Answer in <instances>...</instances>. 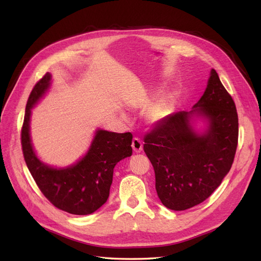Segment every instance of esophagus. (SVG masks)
I'll return each mask as SVG.
<instances>
[{
	"mask_svg": "<svg viewBox=\"0 0 261 261\" xmlns=\"http://www.w3.org/2000/svg\"><path fill=\"white\" fill-rule=\"evenodd\" d=\"M132 147L134 149V151L139 153L141 150H143V141H141L140 138L138 137H134L132 141Z\"/></svg>",
	"mask_w": 261,
	"mask_h": 261,
	"instance_id": "obj_1",
	"label": "esophagus"
}]
</instances>
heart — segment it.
I'll return each instance as SVG.
<instances>
[{"label": "heart", "instance_id": "heart-1", "mask_svg": "<svg viewBox=\"0 0 261 261\" xmlns=\"http://www.w3.org/2000/svg\"><path fill=\"white\" fill-rule=\"evenodd\" d=\"M169 111V105L168 102L163 100L161 102H159L155 107L152 108L151 111H150L149 117L151 118L152 121H159L161 118H163L165 115H167Z\"/></svg>", "mask_w": 261, "mask_h": 261}]
</instances>
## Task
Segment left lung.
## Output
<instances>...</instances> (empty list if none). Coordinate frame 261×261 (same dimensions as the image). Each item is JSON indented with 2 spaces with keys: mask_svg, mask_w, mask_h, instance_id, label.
<instances>
[{
  "mask_svg": "<svg viewBox=\"0 0 261 261\" xmlns=\"http://www.w3.org/2000/svg\"><path fill=\"white\" fill-rule=\"evenodd\" d=\"M191 112L162 118L144 138V150L165 207L181 211L206 200L227 174L239 143V116L231 94L211 70L207 89ZM194 113L210 120L202 136L189 124Z\"/></svg>",
  "mask_w": 261,
  "mask_h": 261,
  "instance_id": "left-lung-1",
  "label": "left lung"
}]
</instances>
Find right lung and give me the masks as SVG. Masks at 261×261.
<instances>
[{
  "label": "right lung",
  "mask_w": 261,
  "mask_h": 261,
  "mask_svg": "<svg viewBox=\"0 0 261 261\" xmlns=\"http://www.w3.org/2000/svg\"><path fill=\"white\" fill-rule=\"evenodd\" d=\"M50 80L46 73L29 94L20 134L23 159L37 186L55 208L77 216L90 215L108 200L116 163L132 155L133 135L100 129L89 151L73 167L58 170L43 164L30 143L29 120L31 108L48 89Z\"/></svg>",
  "instance_id": "1"
}]
</instances>
